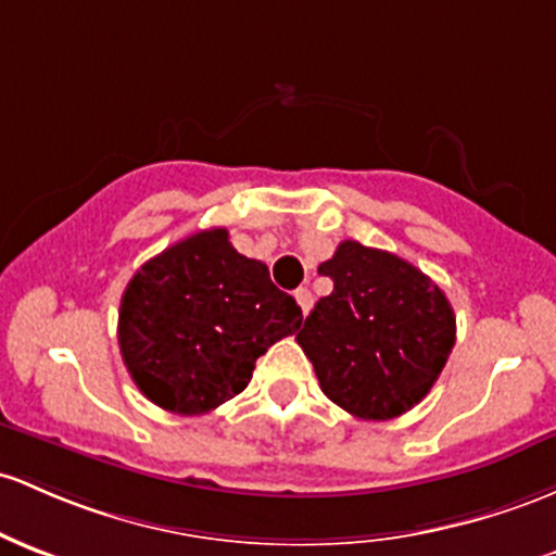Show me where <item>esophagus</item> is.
<instances>
[{
  "label": "esophagus",
  "instance_id": "obj_1",
  "mask_svg": "<svg viewBox=\"0 0 556 556\" xmlns=\"http://www.w3.org/2000/svg\"><path fill=\"white\" fill-rule=\"evenodd\" d=\"M295 301H298V306H301L303 316H306L308 311H311V306H314V295H311L308 288H298L295 290Z\"/></svg>",
  "mask_w": 556,
  "mask_h": 556
}]
</instances>
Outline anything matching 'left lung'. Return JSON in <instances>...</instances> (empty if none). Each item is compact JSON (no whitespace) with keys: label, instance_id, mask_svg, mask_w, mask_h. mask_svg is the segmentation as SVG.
I'll return each mask as SVG.
<instances>
[{"label":"left lung","instance_id":"left-lung-1","mask_svg":"<svg viewBox=\"0 0 556 556\" xmlns=\"http://www.w3.org/2000/svg\"><path fill=\"white\" fill-rule=\"evenodd\" d=\"M334 282L295 334L329 401L393 419L435 386L456 340L448 298L408 261L356 240L319 266Z\"/></svg>","mask_w":556,"mask_h":556}]
</instances>
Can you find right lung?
I'll return each mask as SVG.
<instances>
[{"label": "right lung", "mask_w": 556, "mask_h": 556, "mask_svg": "<svg viewBox=\"0 0 556 556\" xmlns=\"http://www.w3.org/2000/svg\"><path fill=\"white\" fill-rule=\"evenodd\" d=\"M295 298L245 258L227 229H203L126 285L118 345L137 388L166 412L205 414L248 388L255 358L301 327Z\"/></svg>", "instance_id": "obj_1"}]
</instances>
